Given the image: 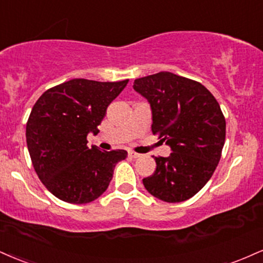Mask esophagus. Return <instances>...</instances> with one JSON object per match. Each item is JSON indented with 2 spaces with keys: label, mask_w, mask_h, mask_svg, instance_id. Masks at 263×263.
Returning <instances> with one entry per match:
<instances>
[{
  "label": "esophagus",
  "mask_w": 263,
  "mask_h": 263,
  "mask_svg": "<svg viewBox=\"0 0 263 263\" xmlns=\"http://www.w3.org/2000/svg\"><path fill=\"white\" fill-rule=\"evenodd\" d=\"M128 157H131V158H140L141 154L136 153V152H134V151H128Z\"/></svg>",
  "instance_id": "obj_1"
}]
</instances>
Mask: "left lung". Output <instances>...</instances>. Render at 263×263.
<instances>
[{"label": "left lung", "instance_id": "1", "mask_svg": "<svg viewBox=\"0 0 263 263\" xmlns=\"http://www.w3.org/2000/svg\"><path fill=\"white\" fill-rule=\"evenodd\" d=\"M134 89L151 104L152 132L172 148L156 157L145 190L175 203L191 198L212 178L226 141V119L216 98L200 82L172 72L137 78Z\"/></svg>", "mask_w": 263, "mask_h": 263}]
</instances>
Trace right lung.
I'll return each mask as SVG.
<instances>
[{"mask_svg": "<svg viewBox=\"0 0 263 263\" xmlns=\"http://www.w3.org/2000/svg\"><path fill=\"white\" fill-rule=\"evenodd\" d=\"M128 83L76 78L50 88L41 96L27 122V145L31 163L53 196L83 204L106 191L123 149L99 151L87 145L97 135L107 106Z\"/></svg>", "mask_w": 263, "mask_h": 263, "instance_id": "right-lung-1", "label": "right lung"}]
</instances>
